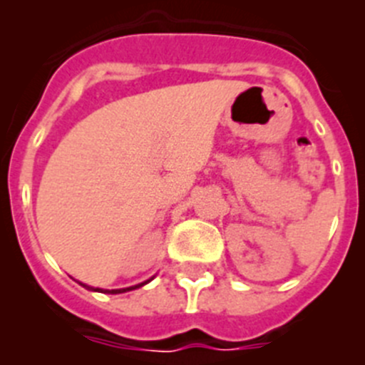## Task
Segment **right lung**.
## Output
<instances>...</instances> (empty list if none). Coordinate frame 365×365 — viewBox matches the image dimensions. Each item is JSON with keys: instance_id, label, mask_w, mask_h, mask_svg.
Wrapping results in <instances>:
<instances>
[{"instance_id": "right-lung-1", "label": "right lung", "mask_w": 365, "mask_h": 365, "mask_svg": "<svg viewBox=\"0 0 365 365\" xmlns=\"http://www.w3.org/2000/svg\"><path fill=\"white\" fill-rule=\"evenodd\" d=\"M155 278V276H153ZM153 278H150V279H146V282L144 283H138V285H133V287H125V289H113V291H108V289H95V287H89V285H86V283H80V285L82 287H86V289H89V291H95V292H104V294H122V292H128V291H135V289H138V287H143V285H146V283H150L151 279Z\"/></svg>"}]
</instances>
